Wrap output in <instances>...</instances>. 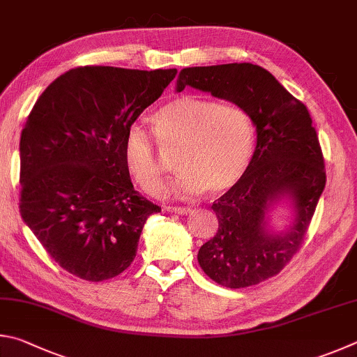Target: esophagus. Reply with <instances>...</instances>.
<instances>
[{
  "label": "esophagus",
  "instance_id": "34e87169",
  "mask_svg": "<svg viewBox=\"0 0 357 357\" xmlns=\"http://www.w3.org/2000/svg\"><path fill=\"white\" fill-rule=\"evenodd\" d=\"M169 213H175V215H188L191 208L190 207H166Z\"/></svg>",
  "mask_w": 357,
  "mask_h": 357
}]
</instances>
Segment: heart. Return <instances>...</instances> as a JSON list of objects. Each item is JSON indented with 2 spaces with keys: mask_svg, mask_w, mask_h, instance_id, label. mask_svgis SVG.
<instances>
[{
  "mask_svg": "<svg viewBox=\"0 0 357 357\" xmlns=\"http://www.w3.org/2000/svg\"><path fill=\"white\" fill-rule=\"evenodd\" d=\"M152 121L160 147L165 152L177 150L175 165L180 171L172 183L177 195L226 191L251 162L255 130L241 105L185 93L162 105ZM156 142L146 127L135 123L122 144L125 166L149 195L160 190L166 167Z\"/></svg>",
  "mask_w": 357,
  "mask_h": 357,
  "instance_id": "heart-1",
  "label": "heart"
}]
</instances>
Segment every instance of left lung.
Masks as SVG:
<instances>
[{
    "instance_id": "1",
    "label": "left lung",
    "mask_w": 357,
    "mask_h": 357,
    "mask_svg": "<svg viewBox=\"0 0 357 357\" xmlns=\"http://www.w3.org/2000/svg\"><path fill=\"white\" fill-rule=\"evenodd\" d=\"M186 86L241 105L257 128V146L243 177L213 202L218 232L201 246L199 265L229 289H245L276 276L295 257L326 185V169L305 105L264 67L241 62L183 68L177 91ZM290 195L297 218L287 234L266 230L264 213Z\"/></svg>"
}]
</instances>
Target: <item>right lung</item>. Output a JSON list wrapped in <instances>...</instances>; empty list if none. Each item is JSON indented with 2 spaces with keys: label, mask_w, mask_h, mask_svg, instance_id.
Returning a JSON list of instances; mask_svg holds the SVG:
<instances>
[{
  "label": "right lung",
  "mask_w": 357,
  "mask_h": 357,
  "mask_svg": "<svg viewBox=\"0 0 357 357\" xmlns=\"http://www.w3.org/2000/svg\"><path fill=\"white\" fill-rule=\"evenodd\" d=\"M177 75L84 66L37 98L20 137V213L56 264L102 282L136 257L161 207L133 188L122 144L137 116Z\"/></svg>",
  "instance_id": "add662e5"
}]
</instances>
